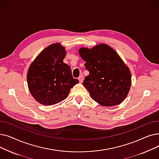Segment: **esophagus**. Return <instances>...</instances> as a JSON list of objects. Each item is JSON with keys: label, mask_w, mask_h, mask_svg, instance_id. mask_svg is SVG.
<instances>
[{"label": "esophagus", "mask_w": 159, "mask_h": 159, "mask_svg": "<svg viewBox=\"0 0 159 159\" xmlns=\"http://www.w3.org/2000/svg\"><path fill=\"white\" fill-rule=\"evenodd\" d=\"M83 80H84V77H83L82 75H80V76L79 77V80L80 83H82Z\"/></svg>", "instance_id": "1"}]
</instances>
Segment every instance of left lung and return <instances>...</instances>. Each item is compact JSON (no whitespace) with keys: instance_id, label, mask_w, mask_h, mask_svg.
<instances>
[{"instance_id":"8db88e82","label":"left lung","mask_w":159,"mask_h":159,"mask_svg":"<svg viewBox=\"0 0 159 159\" xmlns=\"http://www.w3.org/2000/svg\"><path fill=\"white\" fill-rule=\"evenodd\" d=\"M79 52L89 72L82 84L91 97L103 106L124 101L130 89L131 75L117 53L105 44L91 49L81 48Z\"/></svg>"}]
</instances>
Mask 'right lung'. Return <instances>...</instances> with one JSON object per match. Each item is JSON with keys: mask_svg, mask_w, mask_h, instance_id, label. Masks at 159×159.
Segmentation results:
<instances>
[{"mask_svg": "<svg viewBox=\"0 0 159 159\" xmlns=\"http://www.w3.org/2000/svg\"><path fill=\"white\" fill-rule=\"evenodd\" d=\"M64 47L52 44L46 48L29 68L27 82L32 96L40 104L53 105L64 100L79 81L74 79L70 66L63 62Z\"/></svg>", "mask_w": 159, "mask_h": 159, "instance_id": "right-lung-1", "label": "right lung"}]
</instances>
